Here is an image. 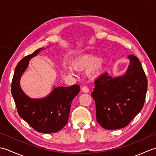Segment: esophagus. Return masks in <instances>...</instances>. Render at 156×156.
I'll return each mask as SVG.
<instances>
[{"mask_svg": "<svg viewBox=\"0 0 156 156\" xmlns=\"http://www.w3.org/2000/svg\"><path fill=\"white\" fill-rule=\"evenodd\" d=\"M82 90L83 92H85V93H88L89 92V89L87 87H86V86H84V87H82Z\"/></svg>", "mask_w": 156, "mask_h": 156, "instance_id": "1", "label": "esophagus"}]
</instances>
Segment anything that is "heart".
Returning a JSON list of instances; mask_svg holds the SVG:
<instances>
[{"label": "heart", "instance_id": "1", "mask_svg": "<svg viewBox=\"0 0 156 156\" xmlns=\"http://www.w3.org/2000/svg\"><path fill=\"white\" fill-rule=\"evenodd\" d=\"M105 62V58L102 56L97 58L94 55L86 54L76 58L72 62V66L75 69L79 70H82L88 67L87 69L88 74L91 77H97L103 71ZM67 71L69 74H74V71L70 68H68Z\"/></svg>", "mask_w": 156, "mask_h": 156}]
</instances>
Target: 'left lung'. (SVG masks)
<instances>
[{"instance_id":"obj_1","label":"left lung","mask_w":156,"mask_h":156,"mask_svg":"<svg viewBox=\"0 0 156 156\" xmlns=\"http://www.w3.org/2000/svg\"><path fill=\"white\" fill-rule=\"evenodd\" d=\"M128 58L130 64L124 75L113 78L106 72L94 81L92 97L97 121L108 130L127 127L144 105L146 75L136 56L129 55Z\"/></svg>"}]
</instances>
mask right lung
I'll return each instance as SVG.
<instances>
[{"label":"right lung","instance_id":"obj_1","mask_svg":"<svg viewBox=\"0 0 156 156\" xmlns=\"http://www.w3.org/2000/svg\"><path fill=\"white\" fill-rule=\"evenodd\" d=\"M43 48L25 56L16 66L11 92L18 113L35 131L43 133H56L67 124L73 99L80 92V87H57L44 98L32 99L23 92L19 81L29 65V61L37 55Z\"/></svg>","mask_w":156,"mask_h":156}]
</instances>
